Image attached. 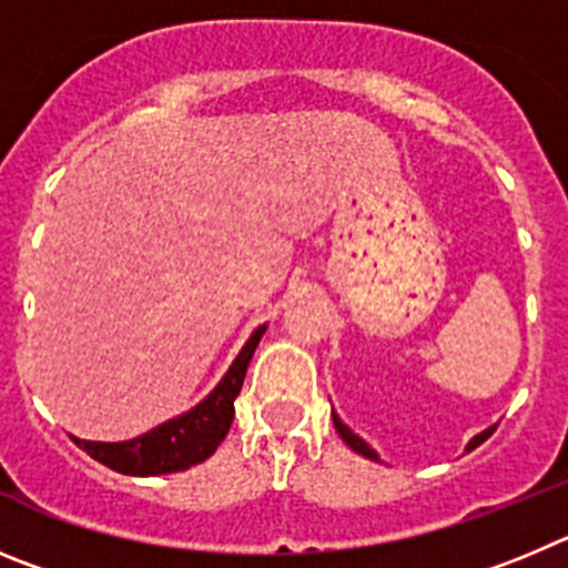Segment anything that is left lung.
<instances>
[{
    "instance_id": "left-lung-1",
    "label": "left lung",
    "mask_w": 568,
    "mask_h": 568,
    "mask_svg": "<svg viewBox=\"0 0 568 568\" xmlns=\"http://www.w3.org/2000/svg\"><path fill=\"white\" fill-rule=\"evenodd\" d=\"M331 416H334V427H336V433H339V436H342V442H345L347 447L354 449V453H359V456L371 458V462H379V453H376V449H373L371 444L365 442V438H359V436H356V433L351 430V427H347V424L342 422V418L336 416L334 410H331ZM493 430H495V427H487V430H484V433H478V436H475V438H469V444H467V453H469V449H475V447H478V444H481V442H487V438L493 436Z\"/></svg>"
}]
</instances>
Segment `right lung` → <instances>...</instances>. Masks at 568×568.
<instances>
[{"mask_svg": "<svg viewBox=\"0 0 568 568\" xmlns=\"http://www.w3.org/2000/svg\"><path fill=\"white\" fill-rule=\"evenodd\" d=\"M265 334V325H260L248 342L240 347L237 359L226 371L217 387L209 393L203 402H197L192 410L158 424L144 436L130 438V442H87L75 438L87 456H93L104 467L124 475H166L181 473V469L195 467L206 462L214 449L221 447L234 418V398H237L243 379H246L248 362L260 345V336Z\"/></svg>", "mask_w": 568, "mask_h": 568, "instance_id": "add662e5", "label": "right lung"}]
</instances>
